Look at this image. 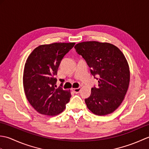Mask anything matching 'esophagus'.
<instances>
[{
  "label": "esophagus",
  "instance_id": "34e87169",
  "mask_svg": "<svg viewBox=\"0 0 149 149\" xmlns=\"http://www.w3.org/2000/svg\"><path fill=\"white\" fill-rule=\"evenodd\" d=\"M72 91H74L75 93H79L81 91V88H72Z\"/></svg>",
  "mask_w": 149,
  "mask_h": 149
}]
</instances>
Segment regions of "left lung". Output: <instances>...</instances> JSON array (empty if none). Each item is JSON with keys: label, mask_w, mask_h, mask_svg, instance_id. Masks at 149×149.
<instances>
[{"label": "left lung", "mask_w": 149, "mask_h": 149, "mask_svg": "<svg viewBox=\"0 0 149 149\" xmlns=\"http://www.w3.org/2000/svg\"><path fill=\"white\" fill-rule=\"evenodd\" d=\"M74 48L98 80L97 86L91 88L90 96L85 99L88 108L100 116L113 113L124 99L130 81L125 56L118 47L109 43L84 42L77 43Z\"/></svg>", "instance_id": "8db88e82"}]
</instances>
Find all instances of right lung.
Segmentation results:
<instances>
[{
	"label": "right lung",
	"instance_id": "obj_1",
	"mask_svg": "<svg viewBox=\"0 0 149 149\" xmlns=\"http://www.w3.org/2000/svg\"><path fill=\"white\" fill-rule=\"evenodd\" d=\"M74 45L54 43L40 45L27 59L23 76L24 91L31 105L39 113L55 116L66 108L70 91L63 90V83L57 88L56 75L63 57Z\"/></svg>",
	"mask_w": 149,
	"mask_h": 149
}]
</instances>
